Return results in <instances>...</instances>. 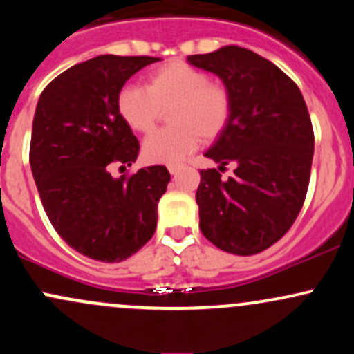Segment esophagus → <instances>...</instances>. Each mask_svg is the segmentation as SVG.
Returning a JSON list of instances; mask_svg holds the SVG:
<instances>
[{
  "label": "esophagus",
  "mask_w": 354,
  "mask_h": 354,
  "mask_svg": "<svg viewBox=\"0 0 354 354\" xmlns=\"http://www.w3.org/2000/svg\"><path fill=\"white\" fill-rule=\"evenodd\" d=\"M180 169H181L180 165H169L168 166V171L171 174H178V173H180Z\"/></svg>",
  "instance_id": "1"
}]
</instances>
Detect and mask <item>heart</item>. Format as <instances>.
I'll return each mask as SVG.
<instances>
[{"label": "heart", "instance_id": "1", "mask_svg": "<svg viewBox=\"0 0 354 354\" xmlns=\"http://www.w3.org/2000/svg\"><path fill=\"white\" fill-rule=\"evenodd\" d=\"M168 111L173 126L154 131L142 142V156L154 165H176L200 145L223 133L234 111V99L225 85L185 62H171L146 77L145 87L120 88L118 112L136 131L147 133Z\"/></svg>", "mask_w": 354, "mask_h": 354}]
</instances>
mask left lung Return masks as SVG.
<instances>
[{"mask_svg": "<svg viewBox=\"0 0 354 354\" xmlns=\"http://www.w3.org/2000/svg\"><path fill=\"white\" fill-rule=\"evenodd\" d=\"M188 64L215 73L234 99L225 131L205 156L235 162L221 180L200 171V228L213 245L254 255L274 245L296 221L308 193L314 133L301 91L281 68L252 50L227 45Z\"/></svg>", "mask_w": 354, "mask_h": 354, "instance_id": "1", "label": "left lung"}]
</instances>
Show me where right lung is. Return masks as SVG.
<instances>
[{
  "mask_svg": "<svg viewBox=\"0 0 354 354\" xmlns=\"http://www.w3.org/2000/svg\"><path fill=\"white\" fill-rule=\"evenodd\" d=\"M158 60L99 55L60 73L38 99L30 142L35 183L57 234L85 257L122 262L156 230L168 169L156 165L114 178L109 168L138 159L139 141L120 119L118 94Z\"/></svg>",
  "mask_w": 354,
  "mask_h": 354,
  "instance_id": "obj_1",
  "label": "right lung"
}]
</instances>
